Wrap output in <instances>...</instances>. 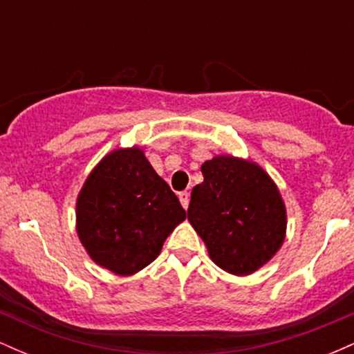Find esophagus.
<instances>
[{
  "label": "esophagus",
  "instance_id": "34e87169",
  "mask_svg": "<svg viewBox=\"0 0 354 354\" xmlns=\"http://www.w3.org/2000/svg\"><path fill=\"white\" fill-rule=\"evenodd\" d=\"M178 198H180L183 208H185V209L188 208V205H189V193H188V191H181V193H178Z\"/></svg>",
  "mask_w": 354,
  "mask_h": 354
}]
</instances>
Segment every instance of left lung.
<instances>
[{
    "label": "left lung",
    "instance_id": "obj_1",
    "mask_svg": "<svg viewBox=\"0 0 354 354\" xmlns=\"http://www.w3.org/2000/svg\"><path fill=\"white\" fill-rule=\"evenodd\" d=\"M188 221L214 265L246 276L266 265L286 234V208L270 174L253 161L219 154L201 165Z\"/></svg>",
    "mask_w": 354,
    "mask_h": 354
}]
</instances>
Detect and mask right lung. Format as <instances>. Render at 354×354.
Returning <instances> with one entry per match:
<instances>
[{"label": "right lung", "mask_w": 354, "mask_h": 354, "mask_svg": "<svg viewBox=\"0 0 354 354\" xmlns=\"http://www.w3.org/2000/svg\"><path fill=\"white\" fill-rule=\"evenodd\" d=\"M186 211L138 146L108 153L76 200V231L96 265L131 276L161 253Z\"/></svg>", "instance_id": "right-lung-1"}]
</instances>
